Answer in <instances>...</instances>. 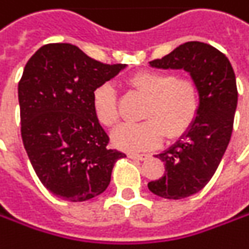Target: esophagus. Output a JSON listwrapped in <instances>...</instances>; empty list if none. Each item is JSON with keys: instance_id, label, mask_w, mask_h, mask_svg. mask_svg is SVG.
<instances>
[{"instance_id": "esophagus-1", "label": "esophagus", "mask_w": 249, "mask_h": 249, "mask_svg": "<svg viewBox=\"0 0 249 249\" xmlns=\"http://www.w3.org/2000/svg\"><path fill=\"white\" fill-rule=\"evenodd\" d=\"M129 158L131 160H139V161H144V160H147L148 158V154H137V153H129L127 154Z\"/></svg>"}]
</instances>
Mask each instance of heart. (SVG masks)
Wrapping results in <instances>:
<instances>
[{"mask_svg": "<svg viewBox=\"0 0 249 249\" xmlns=\"http://www.w3.org/2000/svg\"><path fill=\"white\" fill-rule=\"evenodd\" d=\"M129 85L147 98L142 123L123 124L112 134V143L124 151L137 153L157 147L164 134L177 139L188 130L200 107L196 81L174 72L145 70L136 72ZM92 107L101 124L113 127L119 122L116 93L110 84L99 85L92 93Z\"/></svg>", "mask_w": 249, "mask_h": 249, "instance_id": "1", "label": "heart"}]
</instances>
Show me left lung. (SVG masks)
I'll return each instance as SVG.
<instances>
[{
	"instance_id": "obj_1",
	"label": "left lung",
	"mask_w": 249,
	"mask_h": 249,
	"mask_svg": "<svg viewBox=\"0 0 249 249\" xmlns=\"http://www.w3.org/2000/svg\"><path fill=\"white\" fill-rule=\"evenodd\" d=\"M150 66L185 70L200 91V107L192 126L156 156L165 165L164 177L148 182L157 196L189 197L212 179L230 143L238 99L235 74L227 57L202 42L180 44Z\"/></svg>"
}]
</instances>
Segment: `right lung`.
Segmentation results:
<instances>
[{
  "instance_id": "add662e5",
  "label": "right lung",
  "mask_w": 249,
  "mask_h": 249,
  "mask_svg": "<svg viewBox=\"0 0 249 249\" xmlns=\"http://www.w3.org/2000/svg\"><path fill=\"white\" fill-rule=\"evenodd\" d=\"M126 64H104L70 43L42 46L18 85L20 134L43 186L70 202L105 192L124 153L107 147L92 107L93 91Z\"/></svg>"
}]
</instances>
